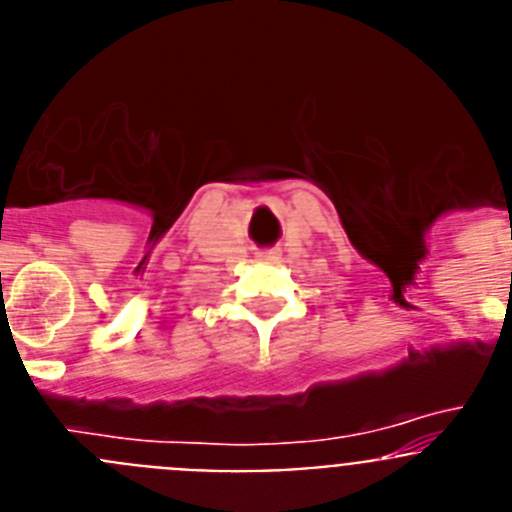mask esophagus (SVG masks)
<instances>
[{
    "mask_svg": "<svg viewBox=\"0 0 512 512\" xmlns=\"http://www.w3.org/2000/svg\"><path fill=\"white\" fill-rule=\"evenodd\" d=\"M279 256L274 251H269V253H261V261H277Z\"/></svg>",
    "mask_w": 512,
    "mask_h": 512,
    "instance_id": "obj_1",
    "label": "esophagus"
}]
</instances>
